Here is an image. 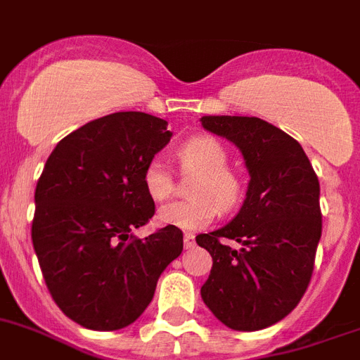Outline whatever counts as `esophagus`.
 Masks as SVG:
<instances>
[{
    "label": "esophagus",
    "mask_w": 360,
    "mask_h": 360,
    "mask_svg": "<svg viewBox=\"0 0 360 360\" xmlns=\"http://www.w3.org/2000/svg\"><path fill=\"white\" fill-rule=\"evenodd\" d=\"M184 245H186V250H191V248H195L196 242H195V235H193V233H186V235H184Z\"/></svg>",
    "instance_id": "34e87169"
}]
</instances>
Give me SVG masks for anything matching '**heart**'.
<instances>
[{"mask_svg": "<svg viewBox=\"0 0 360 360\" xmlns=\"http://www.w3.org/2000/svg\"><path fill=\"white\" fill-rule=\"evenodd\" d=\"M186 173L198 176L191 186V200L173 202L158 211L162 226L182 231H196L210 226L218 211H233L244 196L242 178L227 167L229 156L222 143L211 136H193L176 150ZM143 187L155 202L167 200L173 193V176L160 158H153L143 169Z\"/></svg>", "mask_w": 360, "mask_h": 360, "instance_id": "b5f03b06", "label": "heart"}]
</instances>
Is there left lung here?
I'll return each instance as SVG.
<instances>
[{
    "mask_svg": "<svg viewBox=\"0 0 360 360\" xmlns=\"http://www.w3.org/2000/svg\"><path fill=\"white\" fill-rule=\"evenodd\" d=\"M200 122L240 149L251 176L231 222L196 236L213 257L202 300L231 330H264L297 308L311 281L322 235L319 178L300 143L264 120L202 116ZM222 238L243 248L233 250Z\"/></svg>",
    "mask_w": 360,
    "mask_h": 360,
    "instance_id": "8db88e82",
    "label": "left lung"
}]
</instances>
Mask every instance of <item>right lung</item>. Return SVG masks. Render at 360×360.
Instances as JSON below:
<instances>
[{
    "label": "right lung",
    "mask_w": 360,
    "mask_h": 360,
    "mask_svg": "<svg viewBox=\"0 0 360 360\" xmlns=\"http://www.w3.org/2000/svg\"><path fill=\"white\" fill-rule=\"evenodd\" d=\"M173 133L146 112H115L67 134L36 186L32 244L58 308L79 326L133 324L156 282L184 250L176 227L146 238L133 229L155 214L143 169Z\"/></svg>",
    "instance_id": "right-lung-1"
}]
</instances>
